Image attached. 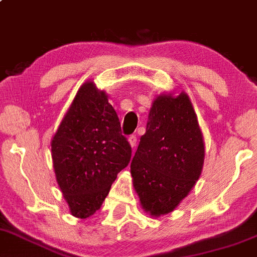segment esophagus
<instances>
[{"label":"esophagus","mask_w":257,"mask_h":257,"mask_svg":"<svg viewBox=\"0 0 257 257\" xmlns=\"http://www.w3.org/2000/svg\"><path fill=\"white\" fill-rule=\"evenodd\" d=\"M128 143L134 149L137 147V137H136V135L130 136V137H128Z\"/></svg>","instance_id":"1"}]
</instances>
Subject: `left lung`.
Wrapping results in <instances>:
<instances>
[{
    "label": "left lung",
    "instance_id": "left-lung-1",
    "mask_svg": "<svg viewBox=\"0 0 257 257\" xmlns=\"http://www.w3.org/2000/svg\"><path fill=\"white\" fill-rule=\"evenodd\" d=\"M204 158V139L188 95H158L131 162L143 210L153 217L175 210L198 181Z\"/></svg>",
    "mask_w": 257,
    "mask_h": 257
}]
</instances>
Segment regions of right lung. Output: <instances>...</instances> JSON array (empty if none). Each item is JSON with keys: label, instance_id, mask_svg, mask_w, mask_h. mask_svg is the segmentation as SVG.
<instances>
[{"label": "right lung", "instance_id": "right-lung-1", "mask_svg": "<svg viewBox=\"0 0 257 257\" xmlns=\"http://www.w3.org/2000/svg\"><path fill=\"white\" fill-rule=\"evenodd\" d=\"M53 169L72 216H93L131 160L108 96L94 82L81 85L51 141Z\"/></svg>", "mask_w": 257, "mask_h": 257}]
</instances>
